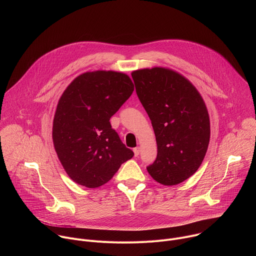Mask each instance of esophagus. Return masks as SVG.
<instances>
[{"label":"esophagus","mask_w":256,"mask_h":256,"mask_svg":"<svg viewBox=\"0 0 256 256\" xmlns=\"http://www.w3.org/2000/svg\"><path fill=\"white\" fill-rule=\"evenodd\" d=\"M134 156L138 157L140 155V148H134Z\"/></svg>","instance_id":"34e87169"}]
</instances>
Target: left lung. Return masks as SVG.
Masks as SVG:
<instances>
[{"label":"left lung","instance_id":"left-lung-1","mask_svg":"<svg viewBox=\"0 0 256 256\" xmlns=\"http://www.w3.org/2000/svg\"><path fill=\"white\" fill-rule=\"evenodd\" d=\"M136 95L157 140V158L147 167L163 186H176L200 166L210 142V118L196 87L165 68L132 72Z\"/></svg>","mask_w":256,"mask_h":256}]
</instances>
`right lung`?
I'll return each instance as SVG.
<instances>
[{"label": "right lung", "instance_id": "right-lung-1", "mask_svg": "<svg viewBox=\"0 0 256 256\" xmlns=\"http://www.w3.org/2000/svg\"><path fill=\"white\" fill-rule=\"evenodd\" d=\"M134 84L122 72H88L62 93L54 118L52 140L66 174L88 188L105 184L134 156L110 118L130 97Z\"/></svg>", "mask_w": 256, "mask_h": 256}]
</instances>
